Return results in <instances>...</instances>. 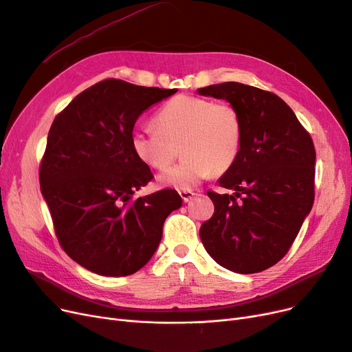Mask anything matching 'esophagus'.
Returning <instances> with one entry per match:
<instances>
[{
	"mask_svg": "<svg viewBox=\"0 0 352 352\" xmlns=\"http://www.w3.org/2000/svg\"><path fill=\"white\" fill-rule=\"evenodd\" d=\"M179 195H180V198L184 199V202H189L197 194L190 189H182V190H179Z\"/></svg>",
	"mask_w": 352,
	"mask_h": 352,
	"instance_id": "obj_1",
	"label": "esophagus"
}]
</instances>
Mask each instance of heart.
<instances>
[{"label":"heart","mask_w":352,"mask_h":352,"mask_svg":"<svg viewBox=\"0 0 352 352\" xmlns=\"http://www.w3.org/2000/svg\"><path fill=\"white\" fill-rule=\"evenodd\" d=\"M155 129L131 136L135 155L146 166L166 170L179 151L182 160L160 176L163 185L189 189L233 164L242 142V122L229 102H212L195 95H177L154 116Z\"/></svg>","instance_id":"1"}]
</instances>
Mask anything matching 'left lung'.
<instances>
[{
    "label": "left lung",
    "instance_id": "obj_1",
    "mask_svg": "<svg viewBox=\"0 0 352 352\" xmlns=\"http://www.w3.org/2000/svg\"><path fill=\"white\" fill-rule=\"evenodd\" d=\"M199 95L226 100L242 122L239 153L221 188L208 190L214 214L199 236L221 267L258 273L289 251L314 202L316 150L310 133L278 95L238 82L210 85Z\"/></svg>",
    "mask_w": 352,
    "mask_h": 352
}]
</instances>
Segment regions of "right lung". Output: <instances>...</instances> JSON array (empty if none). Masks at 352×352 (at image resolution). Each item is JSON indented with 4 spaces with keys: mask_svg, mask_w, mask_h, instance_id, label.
<instances>
[{
    "mask_svg": "<svg viewBox=\"0 0 352 352\" xmlns=\"http://www.w3.org/2000/svg\"><path fill=\"white\" fill-rule=\"evenodd\" d=\"M177 89L105 79L73 98L51 124L39 167L41 192L61 248L101 276L142 269L182 206L175 189L133 198L153 179L132 150L133 126Z\"/></svg>",
    "mask_w": 352,
    "mask_h": 352,
    "instance_id": "add662e5",
    "label": "right lung"
}]
</instances>
